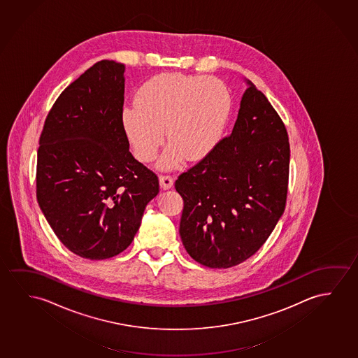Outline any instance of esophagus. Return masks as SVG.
I'll return each mask as SVG.
<instances>
[{"label": "esophagus", "mask_w": 358, "mask_h": 358, "mask_svg": "<svg viewBox=\"0 0 358 358\" xmlns=\"http://www.w3.org/2000/svg\"><path fill=\"white\" fill-rule=\"evenodd\" d=\"M160 187L162 189H170L173 186V177L171 176H160Z\"/></svg>", "instance_id": "34e87169"}]
</instances>
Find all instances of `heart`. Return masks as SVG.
<instances>
[{
    "mask_svg": "<svg viewBox=\"0 0 358 358\" xmlns=\"http://www.w3.org/2000/svg\"><path fill=\"white\" fill-rule=\"evenodd\" d=\"M233 112V97L215 78L160 73L139 88L135 104L122 112V125L134 155L155 159L165 136L171 143L159 167L176 169L188 159L202 160L223 139Z\"/></svg>",
    "mask_w": 358,
    "mask_h": 358,
    "instance_id": "1",
    "label": "heart"
}]
</instances>
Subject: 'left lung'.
<instances>
[{
	"mask_svg": "<svg viewBox=\"0 0 358 358\" xmlns=\"http://www.w3.org/2000/svg\"><path fill=\"white\" fill-rule=\"evenodd\" d=\"M245 83L231 135L175 183L183 198V246L210 268H229L251 257L285 212L288 134L266 96Z\"/></svg>",
	"mask_w": 358,
	"mask_h": 358,
	"instance_id": "left-lung-1",
	"label": "left lung"
}]
</instances>
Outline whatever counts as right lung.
<instances>
[{"mask_svg":"<svg viewBox=\"0 0 358 358\" xmlns=\"http://www.w3.org/2000/svg\"><path fill=\"white\" fill-rule=\"evenodd\" d=\"M124 64L96 62L52 106L39 139L36 199L59 240L83 259L124 251L159 193L122 125Z\"/></svg>","mask_w":358,"mask_h":358,"instance_id":"add662e5","label":"right lung"}]
</instances>
